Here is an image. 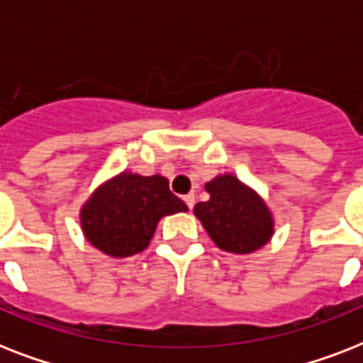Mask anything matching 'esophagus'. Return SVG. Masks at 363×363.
Wrapping results in <instances>:
<instances>
[{
    "mask_svg": "<svg viewBox=\"0 0 363 363\" xmlns=\"http://www.w3.org/2000/svg\"><path fill=\"white\" fill-rule=\"evenodd\" d=\"M184 203L188 205V209L192 211V207H194V203H196V196H194V194H186V196H184Z\"/></svg>",
    "mask_w": 363,
    "mask_h": 363,
    "instance_id": "34e87169",
    "label": "esophagus"
}]
</instances>
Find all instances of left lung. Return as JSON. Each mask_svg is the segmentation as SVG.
I'll list each match as a JSON object with an SVG mask.
<instances>
[{
  "label": "left lung",
  "mask_w": 363,
  "mask_h": 363,
  "mask_svg": "<svg viewBox=\"0 0 363 363\" xmlns=\"http://www.w3.org/2000/svg\"><path fill=\"white\" fill-rule=\"evenodd\" d=\"M209 201L194 207L211 239L228 252H252L273 233V220L264 201L232 175L216 177L205 184Z\"/></svg>",
  "instance_id": "left-lung-1"
}]
</instances>
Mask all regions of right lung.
<instances>
[{
  "mask_svg": "<svg viewBox=\"0 0 363 363\" xmlns=\"http://www.w3.org/2000/svg\"><path fill=\"white\" fill-rule=\"evenodd\" d=\"M188 211L165 177L122 173L82 207L84 235L101 252L124 258L145 250L162 216Z\"/></svg>",
  "mask_w": 363,
  "mask_h": 363,
  "instance_id": "add662e5",
  "label": "right lung"
}]
</instances>
